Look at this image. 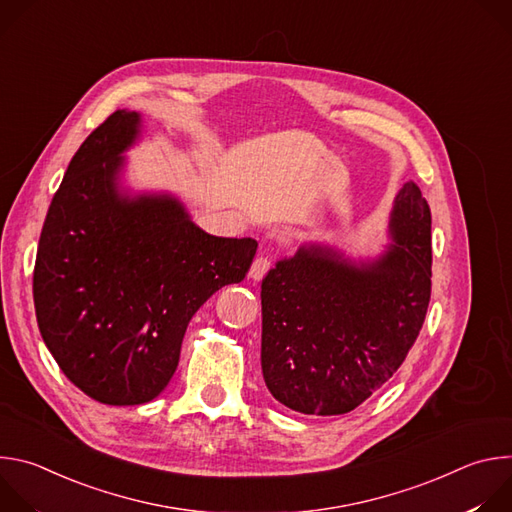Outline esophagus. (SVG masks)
I'll return each instance as SVG.
<instances>
[{"instance_id": "esophagus-1", "label": "esophagus", "mask_w": 512, "mask_h": 512, "mask_svg": "<svg viewBox=\"0 0 512 512\" xmlns=\"http://www.w3.org/2000/svg\"><path fill=\"white\" fill-rule=\"evenodd\" d=\"M269 269H271V257H269V255H259V257L253 261L249 275H251L253 279H263Z\"/></svg>"}]
</instances>
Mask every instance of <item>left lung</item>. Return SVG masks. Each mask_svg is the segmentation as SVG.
I'll return each instance as SVG.
<instances>
[{"label":"left lung","mask_w":512,"mask_h":512,"mask_svg":"<svg viewBox=\"0 0 512 512\" xmlns=\"http://www.w3.org/2000/svg\"><path fill=\"white\" fill-rule=\"evenodd\" d=\"M395 243L369 267L302 247L261 285V369L271 395L306 415H342L403 364L431 296V212L415 184L399 192Z\"/></svg>","instance_id":"left-lung-1"}]
</instances>
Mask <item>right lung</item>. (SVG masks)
Here are the masks:
<instances>
[{"mask_svg":"<svg viewBox=\"0 0 512 512\" xmlns=\"http://www.w3.org/2000/svg\"><path fill=\"white\" fill-rule=\"evenodd\" d=\"M139 115L115 111L72 156L40 233L34 308L66 379L105 405L158 397L176 373L188 322L245 279L257 241L212 237L172 198L125 200L119 154Z\"/></svg>","mask_w":512,"mask_h":512,"instance_id":"right-lung-1","label":"right lung"}]
</instances>
